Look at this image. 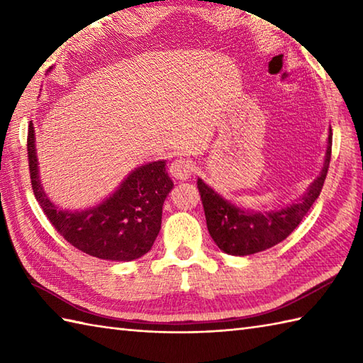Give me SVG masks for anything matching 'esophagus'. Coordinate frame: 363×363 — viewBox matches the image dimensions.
I'll return each instance as SVG.
<instances>
[{"label":"esophagus","mask_w":363,"mask_h":363,"mask_svg":"<svg viewBox=\"0 0 363 363\" xmlns=\"http://www.w3.org/2000/svg\"><path fill=\"white\" fill-rule=\"evenodd\" d=\"M195 172V165L194 162L187 157H177L174 159L172 164H169V174L176 179H189V177L194 174Z\"/></svg>","instance_id":"obj_1"}]
</instances>
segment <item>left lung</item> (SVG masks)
<instances>
[{
    "mask_svg": "<svg viewBox=\"0 0 363 363\" xmlns=\"http://www.w3.org/2000/svg\"><path fill=\"white\" fill-rule=\"evenodd\" d=\"M330 152H333V130L329 129L328 150L320 176L312 182L299 201L291 203L281 211L265 213L243 211L218 195L203 179H198L207 229L218 248L230 256H250L285 240L298 228L320 196L328 174Z\"/></svg>",
    "mask_w": 363,
    "mask_h": 363,
    "instance_id": "8db88e82",
    "label": "left lung"
}]
</instances>
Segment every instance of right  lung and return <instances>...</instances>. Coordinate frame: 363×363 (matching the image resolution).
Instances as JSON below:
<instances>
[{
  "label": "right lung",
  "mask_w": 363,
  "mask_h": 363,
  "mask_svg": "<svg viewBox=\"0 0 363 363\" xmlns=\"http://www.w3.org/2000/svg\"><path fill=\"white\" fill-rule=\"evenodd\" d=\"M34 125L28 128L30 184L46 218L74 248L98 259L129 262L151 250L160 230L162 206L173 182L165 160L135 168L101 204L84 211H62L50 201L38 176Z\"/></svg>",
  "instance_id": "add662e5"
}]
</instances>
